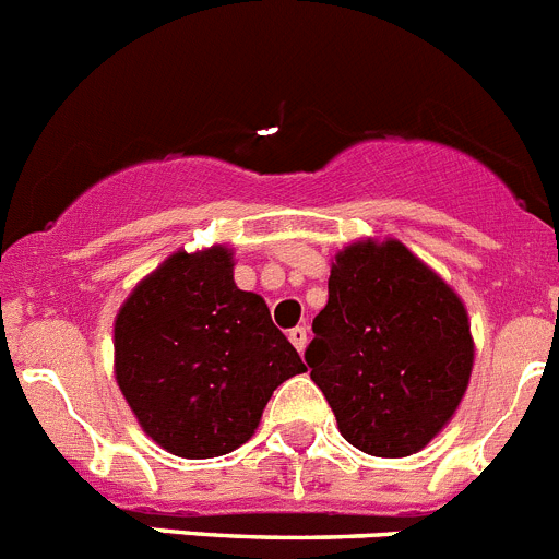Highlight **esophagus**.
Listing matches in <instances>:
<instances>
[{"mask_svg":"<svg viewBox=\"0 0 559 559\" xmlns=\"http://www.w3.org/2000/svg\"><path fill=\"white\" fill-rule=\"evenodd\" d=\"M288 338H290V344H294V347L302 353V349L308 347V328H305V324H299V328L288 330Z\"/></svg>","mask_w":559,"mask_h":559,"instance_id":"obj_1","label":"esophagus"}]
</instances>
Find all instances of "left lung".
<instances>
[{
  "instance_id": "8db88e82",
  "label": "left lung",
  "mask_w": 559,
  "mask_h": 559,
  "mask_svg": "<svg viewBox=\"0 0 559 559\" xmlns=\"http://www.w3.org/2000/svg\"><path fill=\"white\" fill-rule=\"evenodd\" d=\"M305 349L341 437L369 456H412L456 414L473 372L464 302L400 240L335 254Z\"/></svg>"
}]
</instances>
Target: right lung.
Listing matches in <instances>:
<instances>
[{"mask_svg":"<svg viewBox=\"0 0 559 559\" xmlns=\"http://www.w3.org/2000/svg\"><path fill=\"white\" fill-rule=\"evenodd\" d=\"M226 246L176 251L122 302L114 374L142 431L181 459L231 453L305 364L263 296L235 285Z\"/></svg>","mask_w":559,"mask_h":559,"instance_id":"right-lung-1","label":"right lung"}]
</instances>
